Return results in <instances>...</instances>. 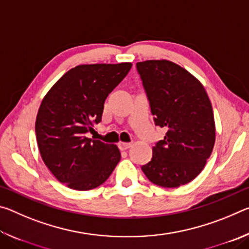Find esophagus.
Segmentation results:
<instances>
[{"label": "esophagus", "instance_id": "1", "mask_svg": "<svg viewBox=\"0 0 249 249\" xmlns=\"http://www.w3.org/2000/svg\"><path fill=\"white\" fill-rule=\"evenodd\" d=\"M130 147H132V144H129V142H119V148L121 150H126L130 148Z\"/></svg>", "mask_w": 249, "mask_h": 249}]
</instances>
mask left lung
Masks as SVG:
<instances>
[{
  "mask_svg": "<svg viewBox=\"0 0 249 249\" xmlns=\"http://www.w3.org/2000/svg\"><path fill=\"white\" fill-rule=\"evenodd\" d=\"M136 66L155 124L167 130L142 170L160 187L187 184L203 170L215 144L208 93L195 75L170 60H146Z\"/></svg>",
  "mask_w": 249,
  "mask_h": 249,
  "instance_id": "left-lung-1",
  "label": "left lung"
}]
</instances>
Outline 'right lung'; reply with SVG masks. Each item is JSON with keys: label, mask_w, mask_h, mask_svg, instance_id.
<instances>
[{"label": "right lung", "mask_w": 249, "mask_h": 249, "mask_svg": "<svg viewBox=\"0 0 249 249\" xmlns=\"http://www.w3.org/2000/svg\"><path fill=\"white\" fill-rule=\"evenodd\" d=\"M132 68L130 62L79 65L50 88L37 113V145L58 181L78 191L99 187L121 159L116 145L88 138L102 119L108 94Z\"/></svg>", "instance_id": "obj_1"}]
</instances>
